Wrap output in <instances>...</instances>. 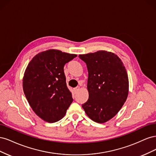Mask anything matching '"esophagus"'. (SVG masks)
<instances>
[{"label": "esophagus", "instance_id": "esophagus-1", "mask_svg": "<svg viewBox=\"0 0 156 156\" xmlns=\"http://www.w3.org/2000/svg\"><path fill=\"white\" fill-rule=\"evenodd\" d=\"M79 87H75V88H74V91H75V92H77L79 90Z\"/></svg>", "mask_w": 156, "mask_h": 156}]
</instances>
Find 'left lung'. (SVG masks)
Here are the masks:
<instances>
[{"label": "left lung", "instance_id": "left-lung-1", "mask_svg": "<svg viewBox=\"0 0 156 156\" xmlns=\"http://www.w3.org/2000/svg\"><path fill=\"white\" fill-rule=\"evenodd\" d=\"M79 57L86 63L88 73L89 97L82 107L93 121L104 123L117 114L128 95L126 68L119 56L111 52L99 51Z\"/></svg>", "mask_w": 156, "mask_h": 156}]
</instances>
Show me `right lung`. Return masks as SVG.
I'll return each instance as SVG.
<instances>
[{
	"label": "right lung",
	"instance_id": "right-lung-1",
	"mask_svg": "<svg viewBox=\"0 0 156 156\" xmlns=\"http://www.w3.org/2000/svg\"><path fill=\"white\" fill-rule=\"evenodd\" d=\"M77 55L51 49L36 55L25 70L23 91L32 110L41 119L55 122L73 101L64 72V65Z\"/></svg>",
	"mask_w": 156,
	"mask_h": 156
}]
</instances>
